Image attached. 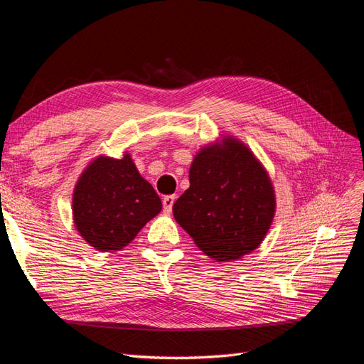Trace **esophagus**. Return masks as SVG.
Returning <instances> with one entry per match:
<instances>
[{"instance_id": "obj_1", "label": "esophagus", "mask_w": 364, "mask_h": 364, "mask_svg": "<svg viewBox=\"0 0 364 364\" xmlns=\"http://www.w3.org/2000/svg\"><path fill=\"white\" fill-rule=\"evenodd\" d=\"M176 202V196H165L162 199V205H164V211L165 213H171L173 205Z\"/></svg>"}]
</instances>
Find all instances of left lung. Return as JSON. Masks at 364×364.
<instances>
[{"label": "left lung", "instance_id": "1", "mask_svg": "<svg viewBox=\"0 0 364 364\" xmlns=\"http://www.w3.org/2000/svg\"><path fill=\"white\" fill-rule=\"evenodd\" d=\"M274 211L269 173L245 142L230 135L197 151L190 188L173 205L176 222L218 262L255 250L269 232Z\"/></svg>", "mask_w": 364, "mask_h": 364}]
</instances>
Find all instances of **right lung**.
<instances>
[{
    "label": "right lung",
    "instance_id": "right-lung-1",
    "mask_svg": "<svg viewBox=\"0 0 364 364\" xmlns=\"http://www.w3.org/2000/svg\"><path fill=\"white\" fill-rule=\"evenodd\" d=\"M162 203L126 151L121 159L97 156L80 174L73 193L77 232L100 252L127 246Z\"/></svg>",
    "mask_w": 364,
    "mask_h": 364
}]
</instances>
